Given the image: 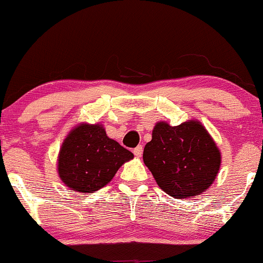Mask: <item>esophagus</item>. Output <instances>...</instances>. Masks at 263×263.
<instances>
[{"mask_svg":"<svg viewBox=\"0 0 263 263\" xmlns=\"http://www.w3.org/2000/svg\"><path fill=\"white\" fill-rule=\"evenodd\" d=\"M134 153L136 157H141L142 156V146H137L136 148L134 149Z\"/></svg>","mask_w":263,"mask_h":263,"instance_id":"obj_1","label":"esophagus"}]
</instances>
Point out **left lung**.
Listing matches in <instances>:
<instances>
[{
	"label": "left lung",
	"instance_id": "obj_1",
	"mask_svg": "<svg viewBox=\"0 0 263 263\" xmlns=\"http://www.w3.org/2000/svg\"><path fill=\"white\" fill-rule=\"evenodd\" d=\"M143 162L163 192L184 199L199 195L213 184L221 155L199 121L179 126L162 121L157 122L152 141L144 147Z\"/></svg>",
	"mask_w": 263,
	"mask_h": 263
}]
</instances>
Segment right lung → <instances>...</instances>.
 <instances>
[{
  "label": "right lung",
  "mask_w": 263,
  "mask_h": 263,
  "mask_svg": "<svg viewBox=\"0 0 263 263\" xmlns=\"http://www.w3.org/2000/svg\"><path fill=\"white\" fill-rule=\"evenodd\" d=\"M132 152L107 137L101 125L80 123L63 142L58 173L66 186L80 193H93L111 182Z\"/></svg>",
  "instance_id": "add662e5"
}]
</instances>
